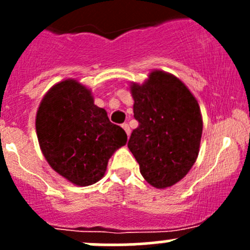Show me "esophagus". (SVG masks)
I'll use <instances>...</instances> for the list:
<instances>
[{
  "label": "esophagus",
  "mask_w": 250,
  "mask_h": 250,
  "mask_svg": "<svg viewBox=\"0 0 250 250\" xmlns=\"http://www.w3.org/2000/svg\"><path fill=\"white\" fill-rule=\"evenodd\" d=\"M122 128H123V129H125V132L127 133L128 137H129V135H130V127H129V125H128V123H123Z\"/></svg>",
  "instance_id": "34e87169"
}]
</instances>
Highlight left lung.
Segmentation results:
<instances>
[{
  "instance_id": "left-lung-1",
  "label": "left lung",
  "mask_w": 250,
  "mask_h": 250,
  "mask_svg": "<svg viewBox=\"0 0 250 250\" xmlns=\"http://www.w3.org/2000/svg\"><path fill=\"white\" fill-rule=\"evenodd\" d=\"M129 88L139 127L133 130L128 148L151 186L170 188L197 160L203 130L200 105L183 81L161 70Z\"/></svg>"
}]
</instances>
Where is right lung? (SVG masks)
Segmentation results:
<instances>
[{
    "instance_id": "add662e5",
    "label": "right lung",
    "mask_w": 250,
    "mask_h": 250,
    "mask_svg": "<svg viewBox=\"0 0 250 250\" xmlns=\"http://www.w3.org/2000/svg\"><path fill=\"white\" fill-rule=\"evenodd\" d=\"M36 133L48 165L76 186H89L106 172L125 130L94 104L92 92L75 78L60 81L44 94L36 113Z\"/></svg>"
}]
</instances>
